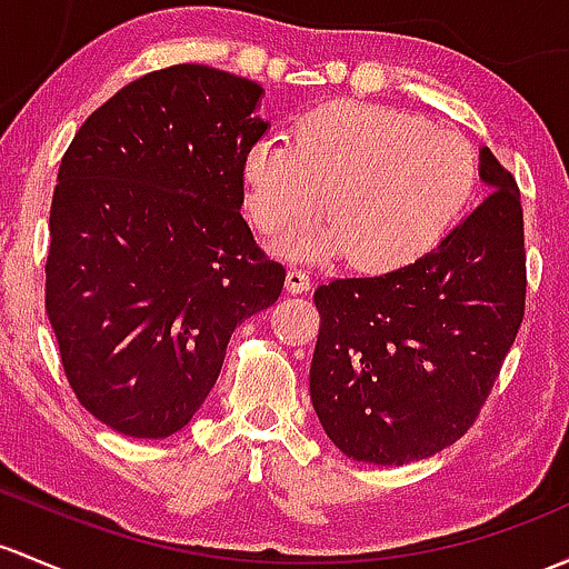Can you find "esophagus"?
Returning <instances> with one entry per match:
<instances>
[{
  "instance_id": "34e87169",
  "label": "esophagus",
  "mask_w": 569,
  "mask_h": 569,
  "mask_svg": "<svg viewBox=\"0 0 569 569\" xmlns=\"http://www.w3.org/2000/svg\"><path fill=\"white\" fill-rule=\"evenodd\" d=\"M286 289H289L291 295H305V291L310 289V274L305 272V269H289V272H286Z\"/></svg>"
}]
</instances>
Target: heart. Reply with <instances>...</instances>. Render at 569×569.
Instances as JSON below:
<instances>
[{
	"label": "heart",
	"instance_id": "obj_1",
	"mask_svg": "<svg viewBox=\"0 0 569 569\" xmlns=\"http://www.w3.org/2000/svg\"><path fill=\"white\" fill-rule=\"evenodd\" d=\"M244 201L267 237L302 229L325 207L330 223L280 244L291 259L351 253L387 272L422 259L450 231L477 182L471 147L447 128L370 103H330L297 141L261 139L242 163Z\"/></svg>",
	"mask_w": 569,
	"mask_h": 569
}]
</instances>
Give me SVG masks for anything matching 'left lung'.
<instances>
[{
    "label": "left lung",
    "instance_id": "8db88e82",
    "mask_svg": "<svg viewBox=\"0 0 569 569\" xmlns=\"http://www.w3.org/2000/svg\"><path fill=\"white\" fill-rule=\"evenodd\" d=\"M490 196L415 264L319 286L310 400L343 456L403 466L469 430L526 302L521 193L488 147Z\"/></svg>",
    "mask_w": 569,
    "mask_h": 569
}]
</instances>
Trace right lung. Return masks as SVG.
Instances as JSON below:
<instances>
[{"instance_id":"obj_1","label":"right lung","mask_w":569,"mask_h":569,"mask_svg":"<svg viewBox=\"0 0 569 569\" xmlns=\"http://www.w3.org/2000/svg\"><path fill=\"white\" fill-rule=\"evenodd\" d=\"M261 98L242 76L174 64L119 89L64 152L46 313L76 398L119 433L188 426L231 332L283 291L239 214Z\"/></svg>"}]
</instances>
